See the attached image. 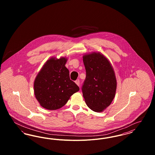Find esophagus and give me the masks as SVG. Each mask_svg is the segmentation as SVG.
Returning a JSON list of instances; mask_svg holds the SVG:
<instances>
[{
	"label": "esophagus",
	"mask_w": 155,
	"mask_h": 155,
	"mask_svg": "<svg viewBox=\"0 0 155 155\" xmlns=\"http://www.w3.org/2000/svg\"><path fill=\"white\" fill-rule=\"evenodd\" d=\"M75 84H76L78 86L80 87V80H77L76 81H75Z\"/></svg>",
	"instance_id": "esophagus-1"
}]
</instances>
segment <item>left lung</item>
<instances>
[{"label":"left lung","mask_w":155,"mask_h":155,"mask_svg":"<svg viewBox=\"0 0 155 155\" xmlns=\"http://www.w3.org/2000/svg\"><path fill=\"white\" fill-rule=\"evenodd\" d=\"M86 78L82 87L89 108L102 112L110 106L116 95L117 81L110 61L100 52L83 55Z\"/></svg>","instance_id":"1"}]
</instances>
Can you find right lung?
Here are the masks:
<instances>
[{
    "mask_svg": "<svg viewBox=\"0 0 155 155\" xmlns=\"http://www.w3.org/2000/svg\"><path fill=\"white\" fill-rule=\"evenodd\" d=\"M67 59L52 57L37 74L34 82V94L40 105L48 110H57L66 104L80 88L70 78L65 65Z\"/></svg>",
    "mask_w": 155,
    "mask_h": 155,
    "instance_id": "1",
    "label": "right lung"
}]
</instances>
